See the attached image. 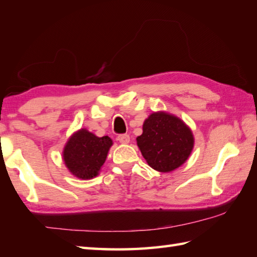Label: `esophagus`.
<instances>
[{
	"instance_id": "34e87169",
	"label": "esophagus",
	"mask_w": 257,
	"mask_h": 257,
	"mask_svg": "<svg viewBox=\"0 0 257 257\" xmlns=\"http://www.w3.org/2000/svg\"><path fill=\"white\" fill-rule=\"evenodd\" d=\"M117 140H118L119 143L128 144L130 143V135H127V134H119L117 136Z\"/></svg>"
}]
</instances>
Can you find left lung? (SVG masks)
Instances as JSON below:
<instances>
[{
	"label": "left lung",
	"instance_id": "left-lung-1",
	"mask_svg": "<svg viewBox=\"0 0 257 257\" xmlns=\"http://www.w3.org/2000/svg\"><path fill=\"white\" fill-rule=\"evenodd\" d=\"M138 146L150 166L161 173L180 167L193 148V135L184 121L166 112H154L143 124Z\"/></svg>",
	"mask_w": 257,
	"mask_h": 257
}]
</instances>
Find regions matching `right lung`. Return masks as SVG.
<instances>
[{"instance_id": "right-lung-1", "label": "right lung", "mask_w": 257, "mask_h": 257, "mask_svg": "<svg viewBox=\"0 0 257 257\" xmlns=\"http://www.w3.org/2000/svg\"><path fill=\"white\" fill-rule=\"evenodd\" d=\"M113 142L109 136L98 138L81 128L71 135L62 152V158L69 172L80 179L98 176Z\"/></svg>"}]
</instances>
